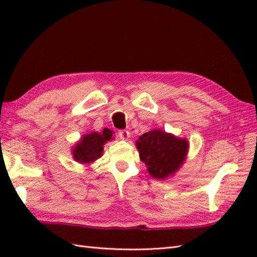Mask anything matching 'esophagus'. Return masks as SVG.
Segmentation results:
<instances>
[{"label": "esophagus", "instance_id": "esophagus-1", "mask_svg": "<svg viewBox=\"0 0 257 257\" xmlns=\"http://www.w3.org/2000/svg\"><path fill=\"white\" fill-rule=\"evenodd\" d=\"M118 136L119 138L121 140H128V138L130 137V132L127 129H123V130H120V132L118 133Z\"/></svg>", "mask_w": 257, "mask_h": 257}]
</instances>
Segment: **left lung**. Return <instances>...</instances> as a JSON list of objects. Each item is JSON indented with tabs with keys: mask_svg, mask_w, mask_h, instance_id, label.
Here are the masks:
<instances>
[{
	"mask_svg": "<svg viewBox=\"0 0 257 257\" xmlns=\"http://www.w3.org/2000/svg\"><path fill=\"white\" fill-rule=\"evenodd\" d=\"M140 160L155 179L172 177L184 165L189 152V141L161 129H152L136 141Z\"/></svg>",
	"mask_w": 257,
	"mask_h": 257,
	"instance_id": "1",
	"label": "left lung"
}]
</instances>
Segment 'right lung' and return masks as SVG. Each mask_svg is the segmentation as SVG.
<instances>
[{"mask_svg": "<svg viewBox=\"0 0 257 257\" xmlns=\"http://www.w3.org/2000/svg\"><path fill=\"white\" fill-rule=\"evenodd\" d=\"M113 134L112 130L105 128L101 133L91 132L83 135L72 147L74 160L81 165H91L102 156L103 146L113 139Z\"/></svg>", "mask_w": 257, "mask_h": 257, "instance_id": "obj_1", "label": "right lung"}]
</instances>
